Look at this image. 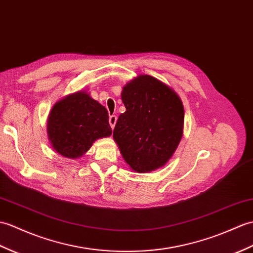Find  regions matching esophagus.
Instances as JSON below:
<instances>
[{
  "label": "esophagus",
  "mask_w": 253,
  "mask_h": 253,
  "mask_svg": "<svg viewBox=\"0 0 253 253\" xmlns=\"http://www.w3.org/2000/svg\"><path fill=\"white\" fill-rule=\"evenodd\" d=\"M116 121H117V117H116L115 115H111V116H110L109 123H110L111 127H112V129L114 128V126H115V124H116Z\"/></svg>",
  "instance_id": "esophagus-1"
}]
</instances>
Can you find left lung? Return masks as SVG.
Here are the masks:
<instances>
[{"instance_id":"left-lung-1","label":"left lung","mask_w":253,"mask_h":253,"mask_svg":"<svg viewBox=\"0 0 253 253\" xmlns=\"http://www.w3.org/2000/svg\"><path fill=\"white\" fill-rule=\"evenodd\" d=\"M126 112L119 116L113 138L133 171L163 167L183 134L184 109L169 86L150 75H139L123 88Z\"/></svg>"}]
</instances>
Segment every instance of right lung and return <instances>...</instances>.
Listing matches in <instances>:
<instances>
[{"instance_id": "add662e5", "label": "right lung", "mask_w": 253, "mask_h": 253, "mask_svg": "<svg viewBox=\"0 0 253 253\" xmlns=\"http://www.w3.org/2000/svg\"><path fill=\"white\" fill-rule=\"evenodd\" d=\"M111 133L107 109L86 91L74 92L58 101L47 120L51 146L67 158L83 156L97 139Z\"/></svg>"}]
</instances>
